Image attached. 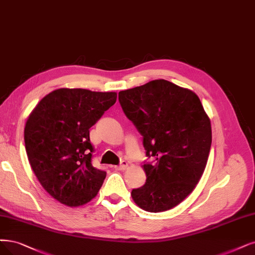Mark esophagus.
Masks as SVG:
<instances>
[{
	"instance_id": "34e87169",
	"label": "esophagus",
	"mask_w": 255,
	"mask_h": 255,
	"mask_svg": "<svg viewBox=\"0 0 255 255\" xmlns=\"http://www.w3.org/2000/svg\"><path fill=\"white\" fill-rule=\"evenodd\" d=\"M117 170H125V169L128 168V163L126 161H122L121 164L119 166H116L115 167Z\"/></svg>"
}]
</instances>
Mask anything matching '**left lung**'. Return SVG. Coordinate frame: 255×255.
Instances as JSON below:
<instances>
[{"label":"left lung","instance_id":"obj_1","mask_svg":"<svg viewBox=\"0 0 255 255\" xmlns=\"http://www.w3.org/2000/svg\"><path fill=\"white\" fill-rule=\"evenodd\" d=\"M125 116L140 135L148 158L146 183L131 195L149 212L173 208L189 195L205 170L211 125L194 92L166 80L119 92Z\"/></svg>","mask_w":255,"mask_h":255}]
</instances>
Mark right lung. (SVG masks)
<instances>
[{
	"label": "right lung",
	"mask_w": 255,
	"mask_h": 255,
	"mask_svg": "<svg viewBox=\"0 0 255 255\" xmlns=\"http://www.w3.org/2000/svg\"><path fill=\"white\" fill-rule=\"evenodd\" d=\"M116 101V92L61 88L43 98L28 118V159L44 189L60 203L78 207L98 194L106 172L92 165L89 129Z\"/></svg>",
	"instance_id": "1"
}]
</instances>
